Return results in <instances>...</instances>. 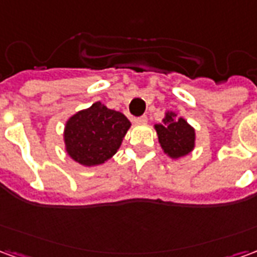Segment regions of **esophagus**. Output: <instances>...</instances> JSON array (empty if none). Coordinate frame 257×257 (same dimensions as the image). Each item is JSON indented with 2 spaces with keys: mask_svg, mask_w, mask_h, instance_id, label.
Wrapping results in <instances>:
<instances>
[{
  "mask_svg": "<svg viewBox=\"0 0 257 257\" xmlns=\"http://www.w3.org/2000/svg\"><path fill=\"white\" fill-rule=\"evenodd\" d=\"M134 122L135 123H146L147 122V117H146V115H142V117L134 118Z\"/></svg>",
  "mask_w": 257,
  "mask_h": 257,
  "instance_id": "esophagus-1",
  "label": "esophagus"
}]
</instances>
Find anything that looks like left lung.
Masks as SVG:
<instances>
[{
  "mask_svg": "<svg viewBox=\"0 0 257 257\" xmlns=\"http://www.w3.org/2000/svg\"><path fill=\"white\" fill-rule=\"evenodd\" d=\"M160 145L172 158H179L194 149V129L183 118H176L175 112H168L164 122L156 125Z\"/></svg>",
  "mask_w": 257,
  "mask_h": 257,
  "instance_id": "obj_1",
  "label": "left lung"
}]
</instances>
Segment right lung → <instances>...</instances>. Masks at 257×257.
<instances>
[{"label":"right lung","instance_id":"add662e5","mask_svg":"<svg viewBox=\"0 0 257 257\" xmlns=\"http://www.w3.org/2000/svg\"><path fill=\"white\" fill-rule=\"evenodd\" d=\"M129 126L122 112L95 103L67 121L64 142L68 156L86 167L100 165L117 153Z\"/></svg>","mask_w":257,"mask_h":257}]
</instances>
